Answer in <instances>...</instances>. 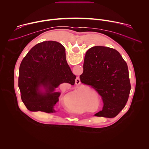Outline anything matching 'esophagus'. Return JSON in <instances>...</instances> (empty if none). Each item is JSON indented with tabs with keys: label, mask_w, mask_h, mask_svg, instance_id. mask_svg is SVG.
<instances>
[{
	"label": "esophagus",
	"mask_w": 149,
	"mask_h": 149,
	"mask_svg": "<svg viewBox=\"0 0 149 149\" xmlns=\"http://www.w3.org/2000/svg\"><path fill=\"white\" fill-rule=\"evenodd\" d=\"M78 79V84H80V82H81V81H80V79H79V78H78V79ZM76 84H77V83H76Z\"/></svg>",
	"instance_id": "34e87169"
}]
</instances>
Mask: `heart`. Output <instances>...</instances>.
Returning <instances> with one entry per match:
<instances>
[{
    "label": "heart",
    "instance_id": "1",
    "mask_svg": "<svg viewBox=\"0 0 149 149\" xmlns=\"http://www.w3.org/2000/svg\"><path fill=\"white\" fill-rule=\"evenodd\" d=\"M77 93H78V91H77Z\"/></svg>",
    "mask_w": 149,
    "mask_h": 149
}]
</instances>
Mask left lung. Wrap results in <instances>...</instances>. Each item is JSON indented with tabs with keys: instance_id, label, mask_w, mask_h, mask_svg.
<instances>
[{
	"instance_id": "8db88e82",
	"label": "left lung",
	"mask_w": 149,
	"mask_h": 149,
	"mask_svg": "<svg viewBox=\"0 0 149 149\" xmlns=\"http://www.w3.org/2000/svg\"><path fill=\"white\" fill-rule=\"evenodd\" d=\"M83 69L81 82L94 88L104 103L94 116L115 117L124 108L131 90L126 62L117 50L95 46L86 52Z\"/></svg>"
}]
</instances>
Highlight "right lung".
Wrapping results in <instances>:
<instances>
[{
  "label": "right lung",
  "instance_id": "add662e5",
  "mask_svg": "<svg viewBox=\"0 0 149 149\" xmlns=\"http://www.w3.org/2000/svg\"><path fill=\"white\" fill-rule=\"evenodd\" d=\"M76 76L66 60L65 49L56 41H45L35 45L20 63L18 86L21 99L28 110L48 113L55 112L60 84L74 85Z\"/></svg>",
  "mask_w": 149,
  "mask_h": 149
}]
</instances>
